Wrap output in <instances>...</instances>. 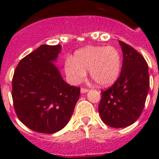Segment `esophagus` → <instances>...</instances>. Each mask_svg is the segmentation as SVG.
Returning a JSON list of instances; mask_svg holds the SVG:
<instances>
[{"label": "esophagus", "mask_w": 159, "mask_h": 159, "mask_svg": "<svg viewBox=\"0 0 159 159\" xmlns=\"http://www.w3.org/2000/svg\"><path fill=\"white\" fill-rule=\"evenodd\" d=\"M88 91H89V89H81V94H84V93H86V92H88Z\"/></svg>", "instance_id": "34e87169"}]
</instances>
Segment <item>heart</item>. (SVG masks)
<instances>
[{"instance_id": "b5f03b06", "label": "heart", "mask_w": 159, "mask_h": 159, "mask_svg": "<svg viewBox=\"0 0 159 159\" xmlns=\"http://www.w3.org/2000/svg\"><path fill=\"white\" fill-rule=\"evenodd\" d=\"M121 66V53L114 46H89L81 48L68 58L65 65V71L72 84L81 82L86 71L93 81L100 86L113 84L119 75Z\"/></svg>"}]
</instances>
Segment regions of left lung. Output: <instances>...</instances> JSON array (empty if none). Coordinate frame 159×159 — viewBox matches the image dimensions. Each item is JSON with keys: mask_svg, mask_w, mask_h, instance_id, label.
<instances>
[{"mask_svg": "<svg viewBox=\"0 0 159 159\" xmlns=\"http://www.w3.org/2000/svg\"><path fill=\"white\" fill-rule=\"evenodd\" d=\"M123 53L119 78L102 91L98 112L105 124L112 128L132 125L143 111L149 89L148 67L145 58L132 47L118 41Z\"/></svg>", "mask_w": 159, "mask_h": 159, "instance_id": "left-lung-1", "label": "left lung"}]
</instances>
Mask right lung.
I'll use <instances>...</instances> for the list:
<instances>
[{
  "instance_id": "add662e5",
  "label": "right lung",
  "mask_w": 159,
  "mask_h": 159,
  "mask_svg": "<svg viewBox=\"0 0 159 159\" xmlns=\"http://www.w3.org/2000/svg\"><path fill=\"white\" fill-rule=\"evenodd\" d=\"M61 45L42 44L20 61L12 80L16 114L33 131L53 134L66 126L80 88L64 81L54 65Z\"/></svg>"
}]
</instances>
